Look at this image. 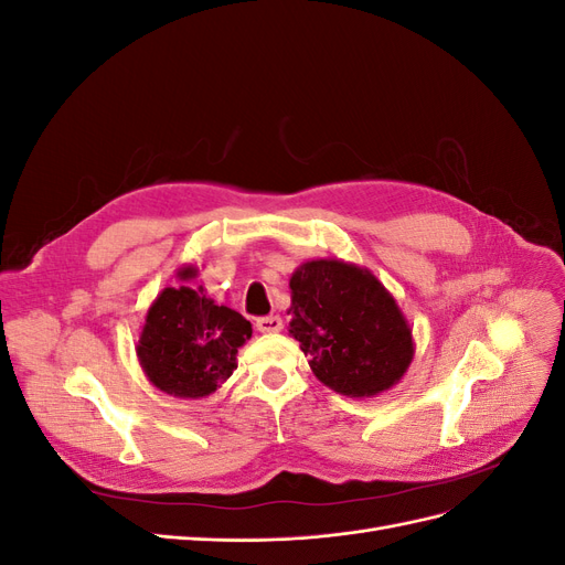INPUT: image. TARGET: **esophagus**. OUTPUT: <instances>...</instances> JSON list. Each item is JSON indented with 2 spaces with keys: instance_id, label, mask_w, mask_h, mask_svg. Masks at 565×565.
I'll use <instances>...</instances> for the list:
<instances>
[{
  "instance_id": "obj_1",
  "label": "esophagus",
  "mask_w": 565,
  "mask_h": 565,
  "mask_svg": "<svg viewBox=\"0 0 565 565\" xmlns=\"http://www.w3.org/2000/svg\"><path fill=\"white\" fill-rule=\"evenodd\" d=\"M256 330L264 334H276L282 330V318L280 316H264L256 318Z\"/></svg>"
}]
</instances>
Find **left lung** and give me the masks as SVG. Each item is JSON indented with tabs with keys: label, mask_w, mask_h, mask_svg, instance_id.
Here are the masks:
<instances>
[{
	"label": "left lung",
	"mask_w": 565,
	"mask_h": 565,
	"mask_svg": "<svg viewBox=\"0 0 565 565\" xmlns=\"http://www.w3.org/2000/svg\"><path fill=\"white\" fill-rule=\"evenodd\" d=\"M289 289V334L324 386L370 398L401 382L413 363V330L367 268L339 259L306 262L292 273Z\"/></svg>",
	"instance_id": "8db88e82"
}]
</instances>
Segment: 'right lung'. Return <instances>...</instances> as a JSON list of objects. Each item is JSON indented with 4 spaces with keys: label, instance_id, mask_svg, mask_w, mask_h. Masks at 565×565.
Masks as SVG:
<instances>
[{
    "label": "right lung",
    "instance_id": "add662e5",
    "mask_svg": "<svg viewBox=\"0 0 565 565\" xmlns=\"http://www.w3.org/2000/svg\"><path fill=\"white\" fill-rule=\"evenodd\" d=\"M198 270H179L183 282ZM252 337V324L228 306H216L204 287H164L152 301L136 355L146 377L174 398L214 393L237 367V349Z\"/></svg>",
    "mask_w": 565,
    "mask_h": 565
}]
</instances>
